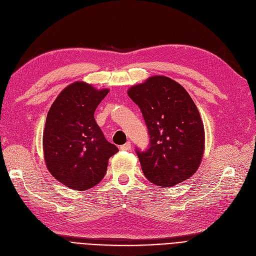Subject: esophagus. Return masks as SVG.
Here are the masks:
<instances>
[{
    "mask_svg": "<svg viewBox=\"0 0 256 256\" xmlns=\"http://www.w3.org/2000/svg\"><path fill=\"white\" fill-rule=\"evenodd\" d=\"M132 148V143L130 142H126L124 146H120L121 150H130Z\"/></svg>",
    "mask_w": 256,
    "mask_h": 256,
    "instance_id": "34e87169",
    "label": "esophagus"
}]
</instances>
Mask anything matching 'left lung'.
I'll list each match as a JSON object with an SVG mask.
<instances>
[{"label": "left lung", "mask_w": 256, "mask_h": 256, "mask_svg": "<svg viewBox=\"0 0 256 256\" xmlns=\"http://www.w3.org/2000/svg\"><path fill=\"white\" fill-rule=\"evenodd\" d=\"M128 95L140 108L150 138L148 150H136L144 176L162 187L190 178L205 148L204 124L190 95L163 75L130 86Z\"/></svg>", "instance_id": "1"}]
</instances>
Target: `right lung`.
I'll return each instance as SVG.
<instances>
[{
    "label": "right lung",
    "instance_id": "obj_1",
    "mask_svg": "<svg viewBox=\"0 0 256 256\" xmlns=\"http://www.w3.org/2000/svg\"><path fill=\"white\" fill-rule=\"evenodd\" d=\"M84 82H75L52 104L42 134L46 166L58 182L86 190L100 182L108 159L118 152L104 136L94 112L108 93Z\"/></svg>",
    "mask_w": 256,
    "mask_h": 256
}]
</instances>
